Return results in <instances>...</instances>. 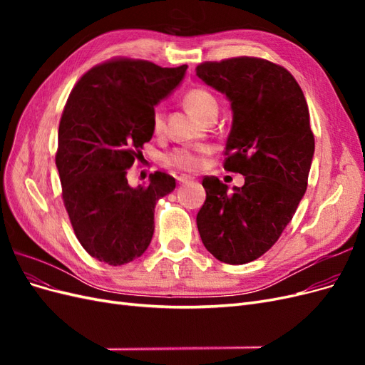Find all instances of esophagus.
<instances>
[{"mask_svg":"<svg viewBox=\"0 0 365 365\" xmlns=\"http://www.w3.org/2000/svg\"><path fill=\"white\" fill-rule=\"evenodd\" d=\"M190 181H193L192 176H187V175L178 176V182H180V184H185V182H190Z\"/></svg>","mask_w":365,"mask_h":365,"instance_id":"1","label":"esophagus"}]
</instances>
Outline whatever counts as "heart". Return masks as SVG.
I'll list each match as a JSON object with an SVG mask.
<instances>
[{"label": "heart", "instance_id": "b5f03b06", "mask_svg": "<svg viewBox=\"0 0 365 365\" xmlns=\"http://www.w3.org/2000/svg\"><path fill=\"white\" fill-rule=\"evenodd\" d=\"M184 103L190 111L200 118H205L210 113L217 111V102L212 93L205 88H192L184 94ZM152 129L155 134H161L164 129V111L157 108L152 114ZM208 148H178L168 153L165 161L176 169L185 172H195L201 168L202 157L208 152Z\"/></svg>", "mask_w": 365, "mask_h": 365}]
</instances>
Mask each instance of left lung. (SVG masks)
Here are the masks:
<instances>
[{"instance_id": "left-lung-1", "label": "left lung", "mask_w": 365, "mask_h": 365, "mask_svg": "<svg viewBox=\"0 0 365 365\" xmlns=\"http://www.w3.org/2000/svg\"><path fill=\"white\" fill-rule=\"evenodd\" d=\"M196 76L231 103L224 168L245 176L231 193L205 176L197 230L217 260L244 264L279 240L306 192L315 150L307 103L288 70L260 58L204 62Z\"/></svg>"}]
</instances>
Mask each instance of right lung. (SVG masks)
Returning a JSON list of instances; mask_svg holds the SVG:
<instances>
[{
	"instance_id": "1",
	"label": "right lung",
	"mask_w": 365,
	"mask_h": 365,
	"mask_svg": "<svg viewBox=\"0 0 365 365\" xmlns=\"http://www.w3.org/2000/svg\"><path fill=\"white\" fill-rule=\"evenodd\" d=\"M185 70L111 59L86 71L65 103L56 152L62 200L77 240L103 263L118 267L148 250L155 204L175 189V178L164 172L138 187L126 175L153 135V106L180 85Z\"/></svg>"
}]
</instances>
